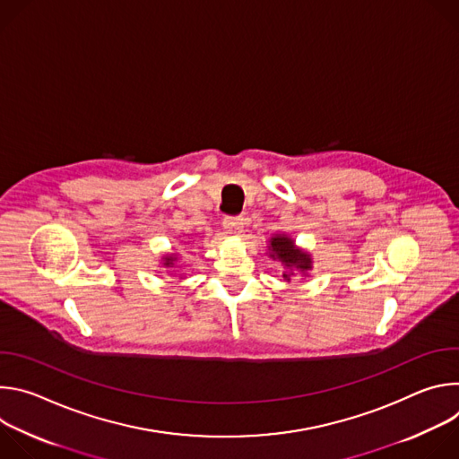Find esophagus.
<instances>
[{
  "label": "esophagus",
  "mask_w": 459,
  "mask_h": 459,
  "mask_svg": "<svg viewBox=\"0 0 459 459\" xmlns=\"http://www.w3.org/2000/svg\"><path fill=\"white\" fill-rule=\"evenodd\" d=\"M243 221H245V220H243L241 216L225 218V220H223V227H225L230 234H236V236H238V234H241V232H243V225H245Z\"/></svg>",
  "instance_id": "1"
}]
</instances>
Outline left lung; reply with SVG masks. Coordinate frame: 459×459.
<instances>
[{"mask_svg": "<svg viewBox=\"0 0 459 459\" xmlns=\"http://www.w3.org/2000/svg\"><path fill=\"white\" fill-rule=\"evenodd\" d=\"M269 248L273 250L271 255L280 257L289 269H301V271L310 269V257L305 252H301L299 248H296L290 238L276 236V238H273ZM289 276L290 274H283L285 280H290Z\"/></svg>", "mask_w": 459, "mask_h": 459, "instance_id": "8db88e82", "label": "left lung"}]
</instances>
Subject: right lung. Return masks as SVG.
<instances>
[{
  "label": "right lung",
  "instance_id": "1",
  "mask_svg": "<svg viewBox=\"0 0 459 459\" xmlns=\"http://www.w3.org/2000/svg\"><path fill=\"white\" fill-rule=\"evenodd\" d=\"M172 261H174V257H165V267H170Z\"/></svg>",
  "mask_w": 459,
  "mask_h": 459
}]
</instances>
